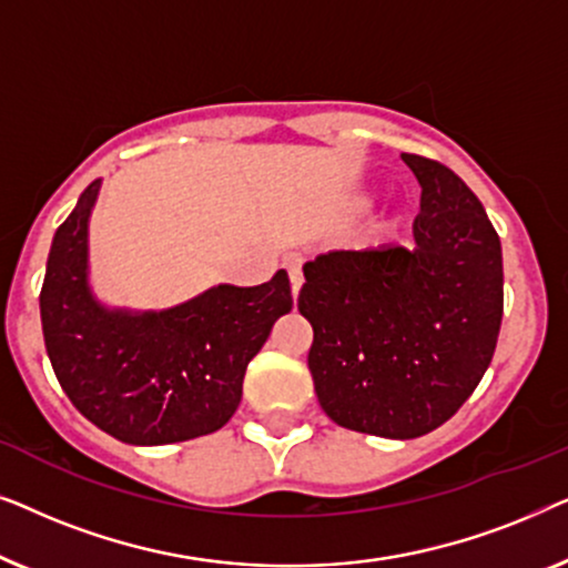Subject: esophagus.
Returning <instances> with one entry per match:
<instances>
[{"instance_id":"1","label":"esophagus","mask_w":568,"mask_h":568,"mask_svg":"<svg viewBox=\"0 0 568 568\" xmlns=\"http://www.w3.org/2000/svg\"><path fill=\"white\" fill-rule=\"evenodd\" d=\"M286 271H290V282H292V294L297 297L300 286H302V268L297 261H286Z\"/></svg>"}]
</instances>
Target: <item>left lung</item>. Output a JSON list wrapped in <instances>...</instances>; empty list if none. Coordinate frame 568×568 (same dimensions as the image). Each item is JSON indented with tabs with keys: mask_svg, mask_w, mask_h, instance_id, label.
Returning a JSON list of instances; mask_svg holds the SVG:
<instances>
[{
	"mask_svg": "<svg viewBox=\"0 0 568 568\" xmlns=\"http://www.w3.org/2000/svg\"><path fill=\"white\" fill-rule=\"evenodd\" d=\"M422 185L414 247L307 261L297 307L307 367L338 426L416 439L453 418L491 364L504 313L501 243L476 193L442 162L400 154Z\"/></svg>",
	"mask_w": 568,
	"mask_h": 568,
	"instance_id": "left-lung-1",
	"label": "left lung"
}]
</instances>
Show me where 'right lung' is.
Masks as SVG:
<instances>
[{
  "label": "right lung",
  "instance_id": "right-lung-1",
  "mask_svg": "<svg viewBox=\"0 0 568 568\" xmlns=\"http://www.w3.org/2000/svg\"><path fill=\"white\" fill-rule=\"evenodd\" d=\"M100 178L53 235L41 290L45 352L80 414L126 445L204 437L230 422L247 362L292 310L286 271L216 284L168 310L105 307L90 286V214Z\"/></svg>",
  "mask_w": 568,
  "mask_h": 568
}]
</instances>
